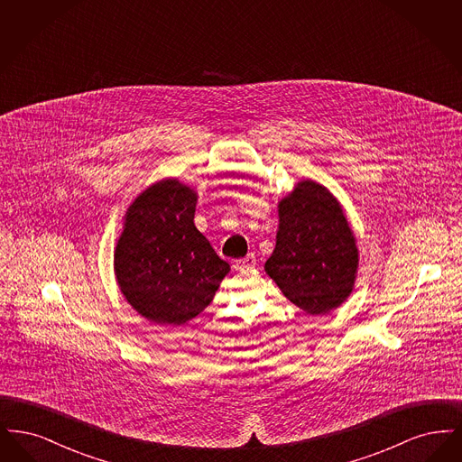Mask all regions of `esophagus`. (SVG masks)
Returning <instances> with one entry per match:
<instances>
[{
	"instance_id": "obj_1",
	"label": "esophagus",
	"mask_w": 462,
	"mask_h": 462,
	"mask_svg": "<svg viewBox=\"0 0 462 462\" xmlns=\"http://www.w3.org/2000/svg\"><path fill=\"white\" fill-rule=\"evenodd\" d=\"M253 266H256V258H254V254H247L245 258H242V260H237V262H236V270H249V268H253Z\"/></svg>"
}]
</instances>
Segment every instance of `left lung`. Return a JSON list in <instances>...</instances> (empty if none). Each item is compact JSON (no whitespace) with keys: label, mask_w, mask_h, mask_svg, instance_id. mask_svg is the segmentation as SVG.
<instances>
[{"label":"left lung","mask_w":462,"mask_h":462,"mask_svg":"<svg viewBox=\"0 0 462 462\" xmlns=\"http://www.w3.org/2000/svg\"><path fill=\"white\" fill-rule=\"evenodd\" d=\"M275 249L264 272L287 300L310 315H326L352 294L358 247L343 206L328 187L300 180L279 200Z\"/></svg>","instance_id":"8db88e82"}]
</instances>
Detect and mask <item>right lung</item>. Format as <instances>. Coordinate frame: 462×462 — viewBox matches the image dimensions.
<instances>
[{"instance_id":"1","label":"right lung","mask_w":462,"mask_h":462,"mask_svg":"<svg viewBox=\"0 0 462 462\" xmlns=\"http://www.w3.org/2000/svg\"><path fill=\"white\" fill-rule=\"evenodd\" d=\"M198 192L162 178L125 215L114 273L125 300L157 326H181L208 307L230 264L194 225Z\"/></svg>"}]
</instances>
